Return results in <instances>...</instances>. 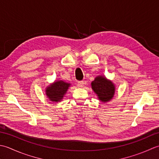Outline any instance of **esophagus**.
<instances>
[{"label": "esophagus", "mask_w": 159, "mask_h": 159, "mask_svg": "<svg viewBox=\"0 0 159 159\" xmlns=\"http://www.w3.org/2000/svg\"><path fill=\"white\" fill-rule=\"evenodd\" d=\"M77 86L80 87V88H82V87H83L84 86V82L83 81H80V82H77Z\"/></svg>", "instance_id": "esophagus-1"}]
</instances>
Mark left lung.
Returning a JSON list of instances; mask_svg holds the SVG:
<instances>
[{"instance_id": "1", "label": "left lung", "mask_w": 159, "mask_h": 159, "mask_svg": "<svg viewBox=\"0 0 159 159\" xmlns=\"http://www.w3.org/2000/svg\"><path fill=\"white\" fill-rule=\"evenodd\" d=\"M92 89L97 95L99 99L103 102H108L115 94V86L112 82L107 80L102 76L97 77L91 83Z\"/></svg>"}]
</instances>
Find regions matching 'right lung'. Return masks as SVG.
I'll use <instances>...</instances> for the list:
<instances>
[{"instance_id":"add662e5","label":"right lung","mask_w":159,"mask_h":159,"mask_svg":"<svg viewBox=\"0 0 159 159\" xmlns=\"http://www.w3.org/2000/svg\"><path fill=\"white\" fill-rule=\"evenodd\" d=\"M70 84L63 81H57L48 87L46 90V94L51 101L58 102L63 98Z\"/></svg>"}]
</instances>
